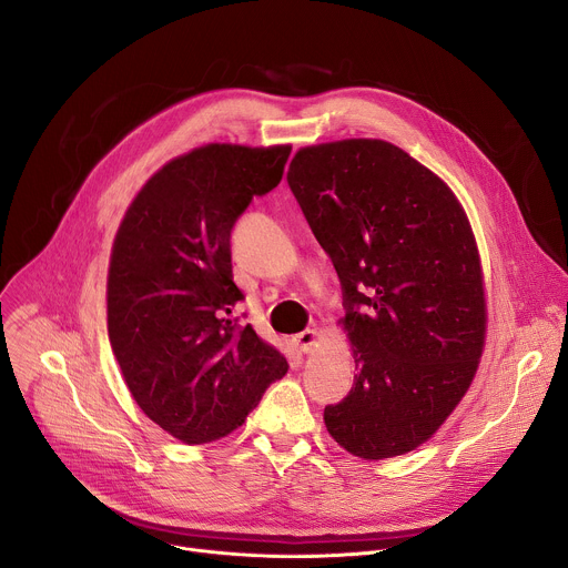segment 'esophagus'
<instances>
[{"label": "esophagus", "mask_w": 568, "mask_h": 568, "mask_svg": "<svg viewBox=\"0 0 568 568\" xmlns=\"http://www.w3.org/2000/svg\"><path fill=\"white\" fill-rule=\"evenodd\" d=\"M292 342L296 344V348H298L301 353H312V351L316 348V344H318V333L312 331V328H307V331L294 335Z\"/></svg>", "instance_id": "1"}]
</instances>
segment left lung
<instances>
[{"label":"left lung","instance_id":"obj_1","mask_svg":"<svg viewBox=\"0 0 568 568\" xmlns=\"http://www.w3.org/2000/svg\"><path fill=\"white\" fill-rule=\"evenodd\" d=\"M287 182L344 285L357 371L323 423L364 460L414 452L458 407L485 348L469 217L434 171L382 139L298 148Z\"/></svg>","mask_w":568,"mask_h":568}]
</instances>
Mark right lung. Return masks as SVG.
I'll return each instance as SVG.
<instances>
[{"instance_id":"right-lung-1","label":"right lung","mask_w":568,"mask_h":568,"mask_svg":"<svg viewBox=\"0 0 568 568\" xmlns=\"http://www.w3.org/2000/svg\"><path fill=\"white\" fill-rule=\"evenodd\" d=\"M292 145L206 143L161 166L130 202L110 254L108 335L139 409L186 445L247 420L287 359L237 326L231 226L278 186Z\"/></svg>"}]
</instances>
